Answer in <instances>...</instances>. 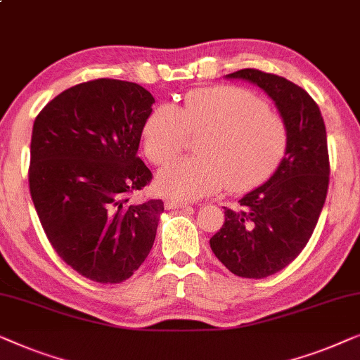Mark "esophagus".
I'll use <instances>...</instances> for the list:
<instances>
[{
    "label": "esophagus",
    "mask_w": 360,
    "mask_h": 360,
    "mask_svg": "<svg viewBox=\"0 0 360 360\" xmlns=\"http://www.w3.org/2000/svg\"><path fill=\"white\" fill-rule=\"evenodd\" d=\"M165 207L168 210H173V209H186V207H189L186 204V202H181V200H174V199H166L165 200Z\"/></svg>",
    "instance_id": "esophagus-1"
}]
</instances>
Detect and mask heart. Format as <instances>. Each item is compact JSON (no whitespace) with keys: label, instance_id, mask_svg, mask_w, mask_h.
Here are the masks:
<instances>
[{"label":"heart","instance_id":"obj_1","mask_svg":"<svg viewBox=\"0 0 360 360\" xmlns=\"http://www.w3.org/2000/svg\"><path fill=\"white\" fill-rule=\"evenodd\" d=\"M187 134H205L194 158L176 160L156 176L161 195L197 200L219 192L261 186L276 173L287 151V127L251 91L220 86L192 91L181 108L161 104L143 127V150L155 165L173 160Z\"/></svg>","mask_w":360,"mask_h":360}]
</instances>
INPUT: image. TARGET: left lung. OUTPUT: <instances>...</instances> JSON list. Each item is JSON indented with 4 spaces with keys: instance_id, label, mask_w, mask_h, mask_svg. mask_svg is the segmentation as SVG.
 Returning a JSON list of instances; mask_svg holds the SVG:
<instances>
[{
    "instance_id": "obj_1",
    "label": "left lung",
    "mask_w": 360,
    "mask_h": 360,
    "mask_svg": "<svg viewBox=\"0 0 360 360\" xmlns=\"http://www.w3.org/2000/svg\"><path fill=\"white\" fill-rule=\"evenodd\" d=\"M226 79H243L274 101L288 143L276 173L240 199L241 210L225 209V224L210 238L226 269L262 279L290 264L310 240L330 182L326 129L311 96L277 75L245 68Z\"/></svg>"
}]
</instances>
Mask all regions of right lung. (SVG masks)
I'll list each match as a JSON object with an SVG mask.
<instances>
[{
  "instance_id": "obj_1",
  "label": "right lung",
  "mask_w": 360,
  "mask_h": 360,
  "mask_svg": "<svg viewBox=\"0 0 360 360\" xmlns=\"http://www.w3.org/2000/svg\"><path fill=\"white\" fill-rule=\"evenodd\" d=\"M153 103L140 84L101 78L60 93L35 117L34 207L57 255L86 279L127 281L153 246L163 202L129 200L151 179L136 153Z\"/></svg>"
}]
</instances>
